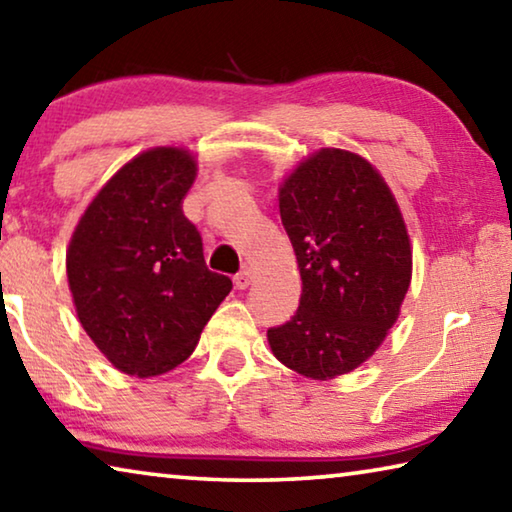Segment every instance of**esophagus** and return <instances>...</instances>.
I'll return each mask as SVG.
<instances>
[{
	"instance_id": "1",
	"label": "esophagus",
	"mask_w": 512,
	"mask_h": 512,
	"mask_svg": "<svg viewBox=\"0 0 512 512\" xmlns=\"http://www.w3.org/2000/svg\"><path fill=\"white\" fill-rule=\"evenodd\" d=\"M251 281H254V270H251V267H242V270L233 276V283H236L240 290L249 288Z\"/></svg>"
}]
</instances>
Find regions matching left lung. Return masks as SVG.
Returning <instances> with one entry per match:
<instances>
[{"mask_svg":"<svg viewBox=\"0 0 512 512\" xmlns=\"http://www.w3.org/2000/svg\"><path fill=\"white\" fill-rule=\"evenodd\" d=\"M279 211L301 299L290 322L267 331L272 354L315 381L354 372L383 345L413 279L397 199L367 158L322 147L283 177Z\"/></svg>","mask_w":512,"mask_h":512,"instance_id":"1","label":"left lung"}]
</instances>
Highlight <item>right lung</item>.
Listing matches in <instances>:
<instances>
[{"instance_id":"obj_1","label":"right lung","mask_w":512,"mask_h":512,"mask_svg":"<svg viewBox=\"0 0 512 512\" xmlns=\"http://www.w3.org/2000/svg\"><path fill=\"white\" fill-rule=\"evenodd\" d=\"M197 172L186 147L133 156L92 197L65 254L83 331L115 370L138 379L181 365L231 292L181 211Z\"/></svg>"}]
</instances>
